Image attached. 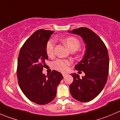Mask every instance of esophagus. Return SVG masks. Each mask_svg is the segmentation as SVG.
Returning a JSON list of instances; mask_svg holds the SVG:
<instances>
[{
    "instance_id": "34e87169",
    "label": "esophagus",
    "mask_w": 120,
    "mask_h": 120,
    "mask_svg": "<svg viewBox=\"0 0 120 120\" xmlns=\"http://www.w3.org/2000/svg\"><path fill=\"white\" fill-rule=\"evenodd\" d=\"M62 74H63V77H65L66 76V75H67V73H62Z\"/></svg>"
}]
</instances>
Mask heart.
<instances>
[{
  "mask_svg": "<svg viewBox=\"0 0 120 120\" xmlns=\"http://www.w3.org/2000/svg\"><path fill=\"white\" fill-rule=\"evenodd\" d=\"M63 42L67 47L70 51H76L80 48V42L77 38L73 36L67 37L62 40ZM56 41L53 39L49 40L46 45V53L49 56H52L54 54V46ZM71 62L68 60H62L57 59L52 63L53 68L61 72L66 71L68 68V66L71 64Z\"/></svg>",
  "mask_w": 120,
  "mask_h": 120,
  "instance_id": "obj_1",
  "label": "heart"
}]
</instances>
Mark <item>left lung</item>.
Listing matches in <instances>:
<instances>
[{
  "label": "left lung",
  "instance_id": "1",
  "mask_svg": "<svg viewBox=\"0 0 120 120\" xmlns=\"http://www.w3.org/2000/svg\"><path fill=\"white\" fill-rule=\"evenodd\" d=\"M68 32L80 36L86 44L84 56L75 66L76 70L82 71L85 75L80 79L78 74H71L73 81L70 85V91L74 99L90 101L100 93L106 84L109 70L107 49L100 38L90 29L80 27Z\"/></svg>",
  "mask_w": 120,
  "mask_h": 120
}]
</instances>
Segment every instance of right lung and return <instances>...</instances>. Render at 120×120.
I'll use <instances>...</instances> for the list:
<instances>
[{
  "instance_id": "right-lung-1",
  "label": "right lung",
  "mask_w": 120,
  "mask_h": 120,
  "mask_svg": "<svg viewBox=\"0 0 120 120\" xmlns=\"http://www.w3.org/2000/svg\"><path fill=\"white\" fill-rule=\"evenodd\" d=\"M53 31L40 29L24 42L17 60L18 83L26 97L33 103L44 105L56 96L57 87L63 79L59 72L53 70L49 75L43 74L48 56L46 48Z\"/></svg>"
}]
</instances>
